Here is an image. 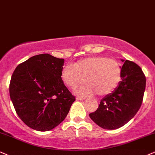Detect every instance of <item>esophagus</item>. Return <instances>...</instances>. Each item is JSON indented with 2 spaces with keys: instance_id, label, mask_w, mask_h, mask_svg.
Masks as SVG:
<instances>
[{
  "instance_id": "1",
  "label": "esophagus",
  "mask_w": 155,
  "mask_h": 155,
  "mask_svg": "<svg viewBox=\"0 0 155 155\" xmlns=\"http://www.w3.org/2000/svg\"><path fill=\"white\" fill-rule=\"evenodd\" d=\"M85 98H83V97H80V96H77L76 97V100L78 101H83Z\"/></svg>"
}]
</instances>
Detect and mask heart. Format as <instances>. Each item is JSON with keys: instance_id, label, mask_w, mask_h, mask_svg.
<instances>
[{"instance_id": "b5f03b06", "label": "heart", "mask_w": 155, "mask_h": 155, "mask_svg": "<svg viewBox=\"0 0 155 155\" xmlns=\"http://www.w3.org/2000/svg\"><path fill=\"white\" fill-rule=\"evenodd\" d=\"M121 69L114 59L104 56H94L82 59L73 66L62 69L61 78L63 83L74 89L85 82L87 85L77 90L78 94L87 95L94 92L98 95H106L116 88L121 79Z\"/></svg>"}]
</instances>
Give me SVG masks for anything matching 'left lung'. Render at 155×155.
Returning <instances> with one entry per match:
<instances>
[{"label":"left lung","mask_w":155,"mask_h":155,"mask_svg":"<svg viewBox=\"0 0 155 155\" xmlns=\"http://www.w3.org/2000/svg\"><path fill=\"white\" fill-rule=\"evenodd\" d=\"M121 78L122 81L115 91L105 96L97 110L89 114L91 119L103 129L112 130L123 127L136 115L142 106L146 77L140 67L126 60L121 68Z\"/></svg>","instance_id":"1"}]
</instances>
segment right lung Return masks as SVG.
<instances>
[{"mask_svg":"<svg viewBox=\"0 0 155 155\" xmlns=\"http://www.w3.org/2000/svg\"><path fill=\"white\" fill-rule=\"evenodd\" d=\"M64 60L49 54L30 57L11 76L9 93L16 114L28 127L51 130L65 118L75 101L63 83Z\"/></svg>","mask_w":155,"mask_h":155,"instance_id":"obj_1","label":"right lung"}]
</instances>
